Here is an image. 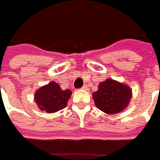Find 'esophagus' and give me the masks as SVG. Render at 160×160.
<instances>
[{"label": "esophagus", "mask_w": 160, "mask_h": 160, "mask_svg": "<svg viewBox=\"0 0 160 160\" xmlns=\"http://www.w3.org/2000/svg\"><path fill=\"white\" fill-rule=\"evenodd\" d=\"M81 89L83 90V91H87V90H88V86H87V85H83Z\"/></svg>", "instance_id": "esophagus-1"}]
</instances>
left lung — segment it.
I'll return each mask as SVG.
<instances>
[{
    "instance_id": "8db88e82",
    "label": "left lung",
    "mask_w": 160,
    "mask_h": 160,
    "mask_svg": "<svg viewBox=\"0 0 160 160\" xmlns=\"http://www.w3.org/2000/svg\"><path fill=\"white\" fill-rule=\"evenodd\" d=\"M95 105L108 114L124 111L132 98L131 88L112 79H106L98 84V90L92 94Z\"/></svg>"
}]
</instances>
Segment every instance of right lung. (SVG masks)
<instances>
[{
	"mask_svg": "<svg viewBox=\"0 0 160 160\" xmlns=\"http://www.w3.org/2000/svg\"><path fill=\"white\" fill-rule=\"evenodd\" d=\"M71 93L69 90L62 91L58 83L52 81L36 91L35 101L41 111L53 113L66 107Z\"/></svg>",
	"mask_w": 160,
	"mask_h": 160,
	"instance_id": "obj_1",
	"label": "right lung"
}]
</instances>
